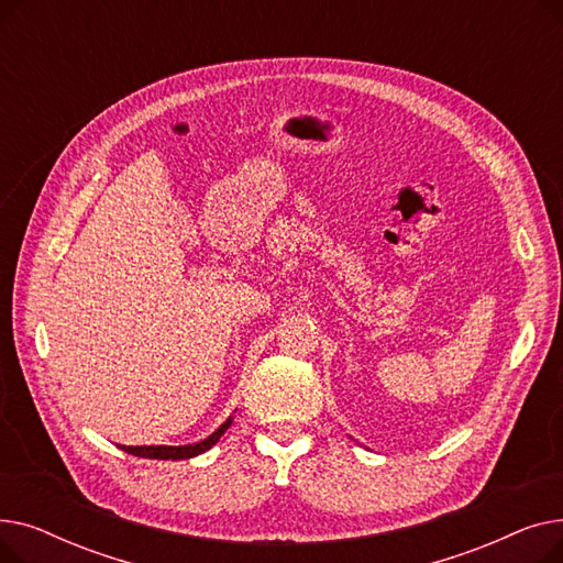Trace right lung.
I'll return each mask as SVG.
<instances>
[{
	"label": "right lung",
	"instance_id": "obj_1",
	"mask_svg": "<svg viewBox=\"0 0 563 563\" xmlns=\"http://www.w3.org/2000/svg\"><path fill=\"white\" fill-rule=\"evenodd\" d=\"M232 420H225L210 438H205L202 442H196V445H183V448H166V445H153V448H125L121 445L123 452L141 456V459H159V461H183V459H191L198 456L202 452L210 450L214 442H219V438L225 433V429L230 427Z\"/></svg>",
	"mask_w": 563,
	"mask_h": 563
}]
</instances>
